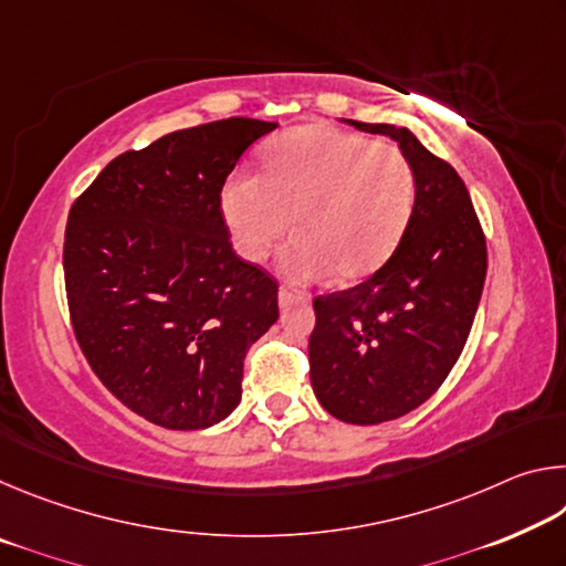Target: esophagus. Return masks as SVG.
<instances>
[{
  "mask_svg": "<svg viewBox=\"0 0 566 566\" xmlns=\"http://www.w3.org/2000/svg\"><path fill=\"white\" fill-rule=\"evenodd\" d=\"M280 306H290V304H302L306 302V294L304 292H296V290H290V286H280Z\"/></svg>",
  "mask_w": 566,
  "mask_h": 566,
  "instance_id": "esophagus-1",
  "label": "esophagus"
}]
</instances>
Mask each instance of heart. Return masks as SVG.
I'll return each instance as SVG.
<instances>
[{
	"mask_svg": "<svg viewBox=\"0 0 566 566\" xmlns=\"http://www.w3.org/2000/svg\"><path fill=\"white\" fill-rule=\"evenodd\" d=\"M260 177L237 171L219 195L234 249L262 262L290 232L282 270L354 282L395 252L415 207V171L401 149L329 124L286 129L262 149Z\"/></svg>",
	"mask_w": 566,
	"mask_h": 566,
	"instance_id": "heart-1",
	"label": "heart"
}]
</instances>
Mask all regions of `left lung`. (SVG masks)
<instances>
[{
  "label": "left lung",
  "mask_w": 566,
  "mask_h": 566,
  "mask_svg": "<svg viewBox=\"0 0 566 566\" xmlns=\"http://www.w3.org/2000/svg\"><path fill=\"white\" fill-rule=\"evenodd\" d=\"M387 134L415 171V207L389 260L352 290L314 300L310 377L347 424H379L434 395L462 354L486 276V242L462 177L407 127Z\"/></svg>",
  "instance_id": "left-lung-1"
}]
</instances>
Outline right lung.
I'll use <instances>...</instances> for the list:
<instances>
[{"mask_svg":"<svg viewBox=\"0 0 566 566\" xmlns=\"http://www.w3.org/2000/svg\"><path fill=\"white\" fill-rule=\"evenodd\" d=\"M276 122L229 117L124 151L70 209L64 284L74 337L124 407L207 429L242 399L247 349L280 317L276 282L239 260L219 195Z\"/></svg>","mask_w":566,"mask_h":566,"instance_id":"obj_1","label":"right lung"}]
</instances>
